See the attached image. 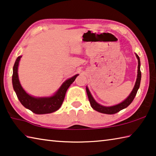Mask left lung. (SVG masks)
I'll return each instance as SVG.
<instances>
[{
  "mask_svg": "<svg viewBox=\"0 0 156 156\" xmlns=\"http://www.w3.org/2000/svg\"><path fill=\"white\" fill-rule=\"evenodd\" d=\"M136 56L137 58V59H138V75H137V78H136L135 85H134V87L133 89V90L131 91V94H129V96L122 102H120V103L118 105H113V106H109V107L103 106V105H100L94 100V98L91 94V92L89 90L87 86L86 87V91H87V94L89 102H90L91 107L93 108L94 110H96L100 113H106V114H114V113H118V112H120V111H121L122 109H125V108L127 107L131 103L132 101H133L134 99V98L136 96L137 91H138V89L140 87V80H141L140 60L139 56L136 54Z\"/></svg>",
  "mask_w": 156,
  "mask_h": 156,
  "instance_id": "left-lung-1",
  "label": "left lung"
}]
</instances>
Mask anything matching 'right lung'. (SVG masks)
Instances as JSON below:
<instances>
[{
  "label": "right lung",
  "mask_w": 156,
  "mask_h": 156,
  "mask_svg": "<svg viewBox=\"0 0 156 156\" xmlns=\"http://www.w3.org/2000/svg\"><path fill=\"white\" fill-rule=\"evenodd\" d=\"M21 57L22 56H18L16 60L13 67L12 75L13 88L20 103L25 108L36 114L51 113L58 110L65 99L67 90L71 84L73 83L78 74L66 80L53 96L47 97H35L31 96L24 90L18 78V69Z\"/></svg>",
  "instance_id": "add662e5"
}]
</instances>
